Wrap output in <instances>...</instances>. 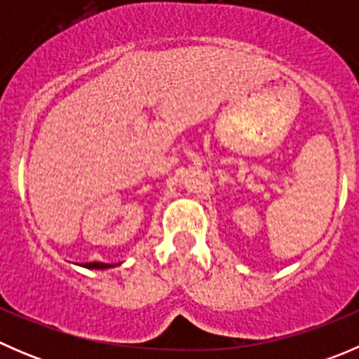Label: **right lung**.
Masks as SVG:
<instances>
[{
	"label": "right lung",
	"mask_w": 359,
	"mask_h": 359,
	"mask_svg": "<svg viewBox=\"0 0 359 359\" xmlns=\"http://www.w3.org/2000/svg\"><path fill=\"white\" fill-rule=\"evenodd\" d=\"M85 267H88V269H107V267H112L111 264H102V262H86L83 264Z\"/></svg>",
	"instance_id": "add662e5"
}]
</instances>
